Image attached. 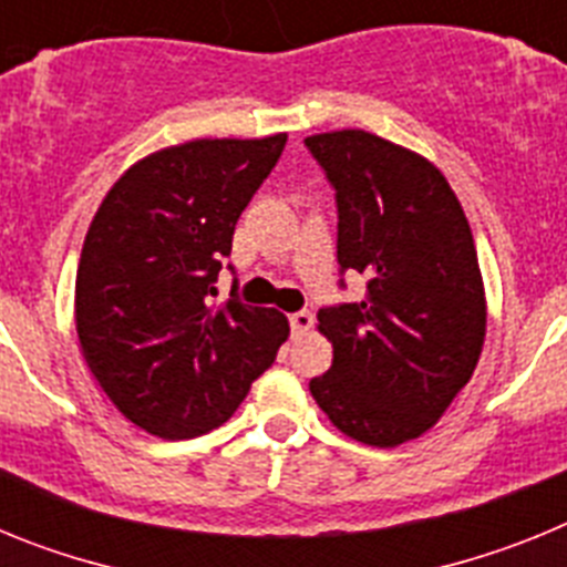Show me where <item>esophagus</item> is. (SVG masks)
<instances>
[{"label": "esophagus", "instance_id": "obj_1", "mask_svg": "<svg viewBox=\"0 0 567 567\" xmlns=\"http://www.w3.org/2000/svg\"><path fill=\"white\" fill-rule=\"evenodd\" d=\"M312 323H315V318H312V312H307V309H300V312L289 315V327H292V334L309 332V329H312Z\"/></svg>", "mask_w": 567, "mask_h": 567}]
</instances>
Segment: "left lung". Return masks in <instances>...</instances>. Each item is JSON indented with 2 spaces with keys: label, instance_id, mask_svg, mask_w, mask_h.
I'll list each match as a JSON object with an SVG mask.
<instances>
[{
  "label": "left lung",
  "instance_id": "obj_1",
  "mask_svg": "<svg viewBox=\"0 0 567 567\" xmlns=\"http://www.w3.org/2000/svg\"><path fill=\"white\" fill-rule=\"evenodd\" d=\"M334 189L340 289L360 303L318 312L332 365L309 392L340 432L394 449L429 432L474 374L485 292L471 227L434 164L363 130L303 138Z\"/></svg>",
  "mask_w": 567,
  "mask_h": 567
}]
</instances>
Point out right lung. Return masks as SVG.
Segmentation results:
<instances>
[{"instance_id": "right-lung-1", "label": "right lung", "mask_w": 567, "mask_h": 567, "mask_svg": "<svg viewBox=\"0 0 567 567\" xmlns=\"http://www.w3.org/2000/svg\"><path fill=\"white\" fill-rule=\"evenodd\" d=\"M284 144V133L202 138L147 155L90 224L76 275L82 354L115 409L155 437L221 425L287 340V318L240 303L238 280L213 307L235 224Z\"/></svg>"}]
</instances>
